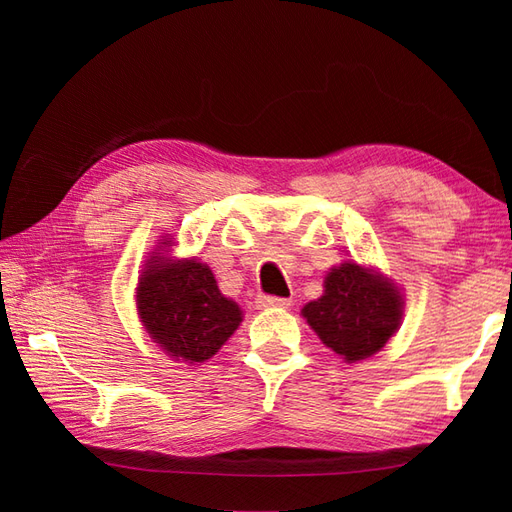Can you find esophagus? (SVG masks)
<instances>
[{
	"mask_svg": "<svg viewBox=\"0 0 512 512\" xmlns=\"http://www.w3.org/2000/svg\"><path fill=\"white\" fill-rule=\"evenodd\" d=\"M290 299L286 297H275V295H262L257 297V308H288Z\"/></svg>",
	"mask_w": 512,
	"mask_h": 512,
	"instance_id": "1",
	"label": "esophagus"
}]
</instances>
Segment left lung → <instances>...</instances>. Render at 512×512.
Returning <instances> with one entry per match:
<instances>
[{"label":"left lung","instance_id":"1","mask_svg":"<svg viewBox=\"0 0 512 512\" xmlns=\"http://www.w3.org/2000/svg\"><path fill=\"white\" fill-rule=\"evenodd\" d=\"M310 328L345 361H363L398 330L402 297L387 279L354 262L332 268L325 292L301 310Z\"/></svg>","mask_w":512,"mask_h":512}]
</instances>
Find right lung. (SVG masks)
Here are the masks:
<instances>
[{
	"mask_svg": "<svg viewBox=\"0 0 512 512\" xmlns=\"http://www.w3.org/2000/svg\"><path fill=\"white\" fill-rule=\"evenodd\" d=\"M136 301L151 339L178 361H209L242 321V310L222 295L211 268L195 259H149Z\"/></svg>",
	"mask_w": 512,
	"mask_h": 512,
	"instance_id": "obj_1",
	"label": "right lung"
}]
</instances>
